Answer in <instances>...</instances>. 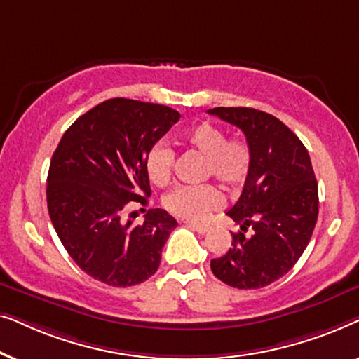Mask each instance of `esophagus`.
<instances>
[{"mask_svg":"<svg viewBox=\"0 0 359 359\" xmlns=\"http://www.w3.org/2000/svg\"><path fill=\"white\" fill-rule=\"evenodd\" d=\"M186 227H189L191 230H194V232L198 233H208L209 232V225L205 224H194V222H186Z\"/></svg>","mask_w":359,"mask_h":359,"instance_id":"34e87169","label":"esophagus"}]
</instances>
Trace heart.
Masks as SVG:
<instances>
[{"label":"heart","mask_w":359,"mask_h":359,"mask_svg":"<svg viewBox=\"0 0 359 359\" xmlns=\"http://www.w3.org/2000/svg\"><path fill=\"white\" fill-rule=\"evenodd\" d=\"M188 149L205 158L203 178L214 176L224 188L237 189L247 181L252 170V147L242 137L227 139V132L212 122L203 121L181 134ZM175 168V151L165 144L151 147L145 161L147 176L156 186L170 183ZM220 193L214 184L178 186L163 198L165 209L184 220H203L210 210L219 208Z\"/></svg>","instance_id":"obj_1"}]
</instances>
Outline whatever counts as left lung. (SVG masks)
<instances>
[{"label":"left lung","mask_w":359,"mask_h":359,"mask_svg":"<svg viewBox=\"0 0 359 359\" xmlns=\"http://www.w3.org/2000/svg\"><path fill=\"white\" fill-rule=\"evenodd\" d=\"M209 114L237 126L252 147V170L227 215L246 231L232 235V248L210 259L220 281L259 289L283 278L306 250L318 215V186L309 151L278 117L252 107H214Z\"/></svg>","instance_id":"obj_1"}]
</instances>
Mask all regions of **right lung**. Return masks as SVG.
<instances>
[{
    "label": "right lung",
    "mask_w": 359,
    "mask_h": 359,
    "mask_svg": "<svg viewBox=\"0 0 359 359\" xmlns=\"http://www.w3.org/2000/svg\"><path fill=\"white\" fill-rule=\"evenodd\" d=\"M178 121L168 106L112 97L78 117L53 151L47 176L53 229L73 262L107 286L154 276L178 225L163 209H149L142 225L124 220L127 204H145L151 193L149 151Z\"/></svg>",
    "instance_id": "obj_1"
}]
</instances>
